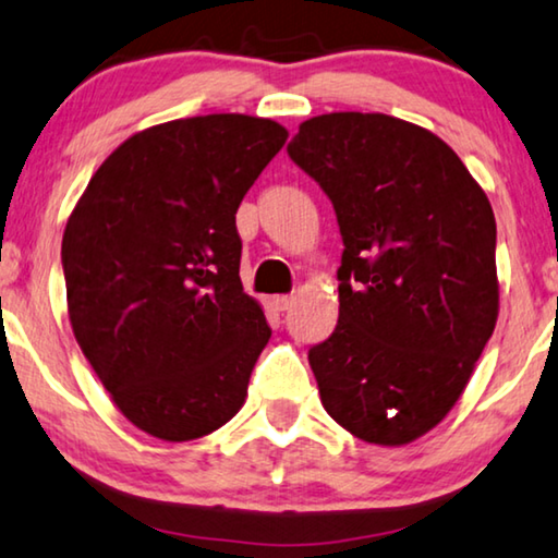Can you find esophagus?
Segmentation results:
<instances>
[{
	"instance_id": "esophagus-1",
	"label": "esophagus",
	"mask_w": 558,
	"mask_h": 558,
	"mask_svg": "<svg viewBox=\"0 0 558 558\" xmlns=\"http://www.w3.org/2000/svg\"><path fill=\"white\" fill-rule=\"evenodd\" d=\"M293 303H295L293 295H276V298H272V305H276L278 311H290Z\"/></svg>"
}]
</instances>
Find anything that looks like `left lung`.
<instances>
[{
    "instance_id": "8db88e82",
    "label": "left lung",
    "mask_w": 558,
    "mask_h": 558,
    "mask_svg": "<svg viewBox=\"0 0 558 558\" xmlns=\"http://www.w3.org/2000/svg\"><path fill=\"white\" fill-rule=\"evenodd\" d=\"M288 155L345 245L338 326L307 353L323 409L365 444H411L453 409L496 328L492 203L444 140L384 112L305 120Z\"/></svg>"
}]
</instances>
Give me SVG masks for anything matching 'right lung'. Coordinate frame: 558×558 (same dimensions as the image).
<instances>
[{
  "mask_svg": "<svg viewBox=\"0 0 558 558\" xmlns=\"http://www.w3.org/2000/svg\"><path fill=\"white\" fill-rule=\"evenodd\" d=\"M286 140L238 112L153 124L99 165L66 220L72 332L147 436L195 440L243 409L270 328L243 293L235 213Z\"/></svg>",
  "mask_w": 558,
  "mask_h": 558,
  "instance_id": "obj_1",
  "label": "right lung"
}]
</instances>
